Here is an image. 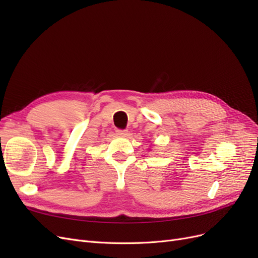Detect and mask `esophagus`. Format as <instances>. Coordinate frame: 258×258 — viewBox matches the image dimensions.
<instances>
[{
    "label": "esophagus",
    "instance_id": "obj_1",
    "mask_svg": "<svg viewBox=\"0 0 258 258\" xmlns=\"http://www.w3.org/2000/svg\"><path fill=\"white\" fill-rule=\"evenodd\" d=\"M116 134L119 137H127L128 136V130L127 129H117Z\"/></svg>",
    "mask_w": 258,
    "mask_h": 258
}]
</instances>
